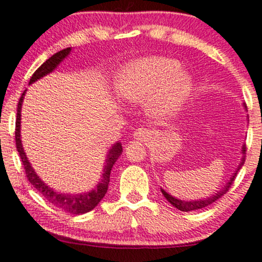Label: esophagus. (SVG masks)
Masks as SVG:
<instances>
[{
	"label": "esophagus",
	"mask_w": 262,
	"mask_h": 262,
	"mask_svg": "<svg viewBox=\"0 0 262 262\" xmlns=\"http://www.w3.org/2000/svg\"><path fill=\"white\" fill-rule=\"evenodd\" d=\"M150 135H151V133H150L149 130H147V129H145V128H138L137 130L134 132L133 137H134L135 140L146 141V140H149Z\"/></svg>",
	"instance_id": "1"
}]
</instances>
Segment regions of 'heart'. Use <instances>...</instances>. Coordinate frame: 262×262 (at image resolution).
<instances>
[{"mask_svg": "<svg viewBox=\"0 0 262 262\" xmlns=\"http://www.w3.org/2000/svg\"><path fill=\"white\" fill-rule=\"evenodd\" d=\"M193 89V79L177 59L150 56L125 64L117 75L116 90L123 100L146 106L152 118L171 119L178 115Z\"/></svg>", "mask_w": 262, "mask_h": 262, "instance_id": "b5f03b06", "label": "heart"}]
</instances>
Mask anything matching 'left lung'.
<instances>
[{"label": "left lung", "mask_w": 262, "mask_h": 262, "mask_svg": "<svg viewBox=\"0 0 262 262\" xmlns=\"http://www.w3.org/2000/svg\"><path fill=\"white\" fill-rule=\"evenodd\" d=\"M242 154H243V156H242L241 161H239V165L237 166V168H235V171L232 173L231 178H229L228 181H227L226 184L223 185V187L220 189V190H216V193L211 194L210 196H206V198H204V199H198V200H181V199H177V198L172 196L171 194L167 193L165 189L161 188V191H162L163 196H165L166 199H167V201H168V203H171L173 206L177 207L178 210L184 211V212H188V211H193V210L204 209V207L209 206V205H211L212 203H215L216 200H219L220 198L222 196V195H225L227 191H228V189L232 185L233 181H234L235 176H237V173L239 172V169H241L242 166L244 165V161H245V156H244L245 146L242 147Z\"/></svg>", "instance_id": "obj_1"}]
</instances>
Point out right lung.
<instances>
[{"instance_id":"obj_1","label":"right lung","mask_w":262,"mask_h":262,"mask_svg":"<svg viewBox=\"0 0 262 262\" xmlns=\"http://www.w3.org/2000/svg\"><path fill=\"white\" fill-rule=\"evenodd\" d=\"M72 51V47H67V49L58 51L57 53L51 56L49 59H46L45 63L40 66L36 69L35 73L31 75L29 84L35 83L36 80L41 79L45 75L52 73L56 68L58 67L59 63L63 59L67 58L68 55ZM27 90L21 94V97L18 102V108H17V121H15V145H17V150L19 152V156L21 159V162L24 165L25 173H27V178L29 179L34 188L36 189L39 193L42 195L45 199L55 205L56 207L61 209L66 212L72 213V215H81V213H86L95 209L97 204L103 199L105 194L107 193V189H108L110 184V174H111L112 167L115 165L116 161L118 160V157L122 154V144L117 141L116 144L112 145V147L107 151L106 160H105V166L102 169V176H101L100 181L97 182L96 187L91 189L90 191H85V193H62V191L55 190V189L49 187L45 182L41 179L39 176L36 174L35 169L33 168V166L30 165L29 160H28L27 154H25L23 144H21V135H20V121H21V105H23V100L25 96Z\"/></svg>"}]
</instances>
